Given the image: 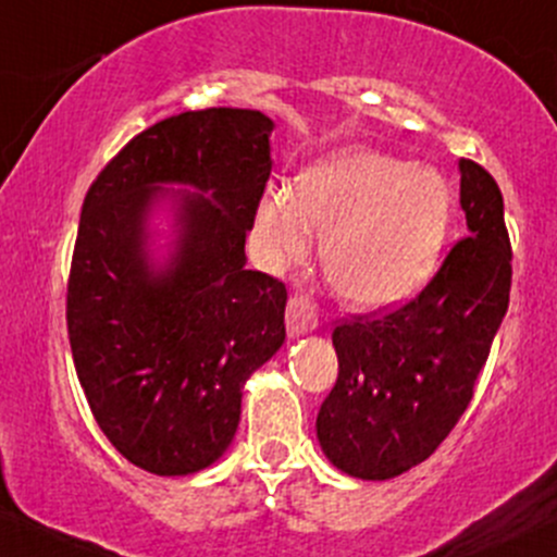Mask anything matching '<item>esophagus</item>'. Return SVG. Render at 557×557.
I'll return each instance as SVG.
<instances>
[{
  "mask_svg": "<svg viewBox=\"0 0 557 557\" xmlns=\"http://www.w3.org/2000/svg\"><path fill=\"white\" fill-rule=\"evenodd\" d=\"M285 320H288V330L293 335H304L317 330V307L309 296L304 293H293L288 298V311H285Z\"/></svg>",
  "mask_w": 557,
  "mask_h": 557,
  "instance_id": "1",
  "label": "esophagus"
}]
</instances>
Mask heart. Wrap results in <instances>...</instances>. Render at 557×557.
Instances as JSON below:
<instances>
[{
  "label": "heart",
  "instance_id": "b5f03b06",
  "mask_svg": "<svg viewBox=\"0 0 557 557\" xmlns=\"http://www.w3.org/2000/svg\"><path fill=\"white\" fill-rule=\"evenodd\" d=\"M451 216L447 182L431 169L375 150H341L314 163L296 189L269 193L256 232L272 261H298L309 230L325 235L322 264L357 307H391L431 277Z\"/></svg>",
  "mask_w": 557,
  "mask_h": 557
}]
</instances>
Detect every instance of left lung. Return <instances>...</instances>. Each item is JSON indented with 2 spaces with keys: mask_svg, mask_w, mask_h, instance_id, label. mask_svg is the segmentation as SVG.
Returning <instances> with one entry per match:
<instances>
[{
  "mask_svg": "<svg viewBox=\"0 0 557 557\" xmlns=\"http://www.w3.org/2000/svg\"><path fill=\"white\" fill-rule=\"evenodd\" d=\"M460 206L468 235L412 301L333 330L338 381L317 414V438L354 479H394L436 451L473 399L503 325L512 280L503 193L466 158Z\"/></svg>",
  "mask_w": 557,
  "mask_h": 557,
  "instance_id": "obj_1",
  "label": "left lung"
}]
</instances>
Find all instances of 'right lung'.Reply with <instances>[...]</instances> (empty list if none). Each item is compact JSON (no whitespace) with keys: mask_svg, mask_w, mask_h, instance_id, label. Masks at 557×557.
Masks as SVG:
<instances>
[{"mask_svg":"<svg viewBox=\"0 0 557 557\" xmlns=\"http://www.w3.org/2000/svg\"><path fill=\"white\" fill-rule=\"evenodd\" d=\"M272 129L259 110L171 115L126 143L84 198L65 301L73 364L108 442L148 473L216 462L240 423L250 372L285 341L288 290L246 269ZM166 194L177 243L156 270L147 216Z\"/></svg>","mask_w":557,"mask_h":557,"instance_id":"right-lung-1","label":"right lung"}]
</instances>
